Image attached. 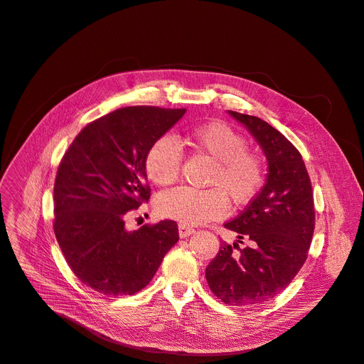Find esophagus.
I'll use <instances>...</instances> for the list:
<instances>
[{
    "label": "esophagus",
    "mask_w": 364,
    "mask_h": 364,
    "mask_svg": "<svg viewBox=\"0 0 364 364\" xmlns=\"http://www.w3.org/2000/svg\"><path fill=\"white\" fill-rule=\"evenodd\" d=\"M196 230L193 227H189V225H185V223H179V235L182 238L185 237H189L191 234H194Z\"/></svg>",
    "instance_id": "34e87169"
}]
</instances>
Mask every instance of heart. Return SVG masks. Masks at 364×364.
I'll use <instances>...</instances> for the list:
<instances>
[{
    "label": "heart",
    "instance_id": "1",
    "mask_svg": "<svg viewBox=\"0 0 364 364\" xmlns=\"http://www.w3.org/2000/svg\"><path fill=\"white\" fill-rule=\"evenodd\" d=\"M188 144L215 160L207 185L210 189L175 188L157 198L160 216L185 225H201L222 219L228 213V198L235 205L250 203L267 179V161L257 151L247 148L246 137L223 121H210L194 127ZM182 168V152L170 136H160L148 148L145 171L155 185L176 182Z\"/></svg>",
    "mask_w": 364,
    "mask_h": 364
}]
</instances>
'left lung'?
<instances>
[{
	"label": "left lung",
	"mask_w": 364,
	"mask_h": 364,
	"mask_svg": "<svg viewBox=\"0 0 364 364\" xmlns=\"http://www.w3.org/2000/svg\"><path fill=\"white\" fill-rule=\"evenodd\" d=\"M262 146L269 171L265 186L235 219L223 225L238 237L222 241L205 268L213 295L237 306L262 304L284 290L306 261L316 209L311 179L301 152L267 121L228 111ZM249 240L241 250L237 243Z\"/></svg>",
	"instance_id": "8db88e82"
}]
</instances>
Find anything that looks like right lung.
I'll return each mask as SVG.
<instances>
[{
  "label": "right lung",
  "instance_id": "1",
  "mask_svg": "<svg viewBox=\"0 0 364 364\" xmlns=\"http://www.w3.org/2000/svg\"><path fill=\"white\" fill-rule=\"evenodd\" d=\"M185 108L127 107L85 126L60 160L55 181L56 240L69 268L108 296L133 295L178 243L175 220L124 228V219L151 197L145 155L179 121Z\"/></svg>",
  "mask_w": 364,
  "mask_h": 364
}]
</instances>
